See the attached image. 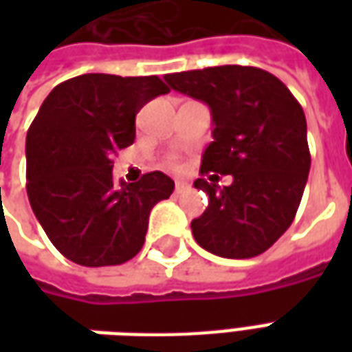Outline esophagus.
Segmentation results:
<instances>
[{
	"label": "esophagus",
	"instance_id": "obj_1",
	"mask_svg": "<svg viewBox=\"0 0 352 352\" xmlns=\"http://www.w3.org/2000/svg\"><path fill=\"white\" fill-rule=\"evenodd\" d=\"M184 190H188V183H184V181H175V194H183Z\"/></svg>",
	"mask_w": 352,
	"mask_h": 352
}]
</instances>
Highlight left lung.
Masks as SVG:
<instances>
[{"label":"left lung","mask_w":352,"mask_h":352,"mask_svg":"<svg viewBox=\"0 0 352 352\" xmlns=\"http://www.w3.org/2000/svg\"><path fill=\"white\" fill-rule=\"evenodd\" d=\"M164 79L211 109L213 141L199 173L234 177L221 190L206 179L194 181L209 196L204 214L190 224L194 239L222 258L258 256L292 224L307 183L311 154L302 105L275 75L249 65Z\"/></svg>","instance_id":"1"}]
</instances>
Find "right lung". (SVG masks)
I'll use <instances>...</instances> for the list:
<instances>
[{"label":"right lung","mask_w":352,"mask_h":352,"mask_svg":"<svg viewBox=\"0 0 352 352\" xmlns=\"http://www.w3.org/2000/svg\"><path fill=\"white\" fill-rule=\"evenodd\" d=\"M156 75L87 73L60 82L26 135L30 206L52 245L87 267L118 265L145 243L148 214L175 183L151 171L113 183V154L135 139V115L168 94Z\"/></svg>","instance_id":"add662e5"}]
</instances>
